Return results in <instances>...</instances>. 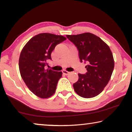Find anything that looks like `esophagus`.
<instances>
[{"mask_svg": "<svg viewBox=\"0 0 132 132\" xmlns=\"http://www.w3.org/2000/svg\"><path fill=\"white\" fill-rule=\"evenodd\" d=\"M62 73H63V74L64 75H68L69 74V72L68 71H66L65 70H62Z\"/></svg>", "mask_w": 132, "mask_h": 132, "instance_id": "1", "label": "esophagus"}]
</instances>
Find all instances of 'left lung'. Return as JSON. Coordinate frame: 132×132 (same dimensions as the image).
<instances>
[{"label":"left lung","instance_id":"left-lung-1","mask_svg":"<svg viewBox=\"0 0 132 132\" xmlns=\"http://www.w3.org/2000/svg\"><path fill=\"white\" fill-rule=\"evenodd\" d=\"M66 37L76 46L80 62L87 64L86 74L78 75L74 90L81 97H94L102 92L111 79L114 69L112 53L108 45L91 33Z\"/></svg>","mask_w":132,"mask_h":132}]
</instances>
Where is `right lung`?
Instances as JSON below:
<instances>
[{
	"label": "right lung",
	"mask_w": 132,
	"mask_h": 132,
	"mask_svg": "<svg viewBox=\"0 0 132 132\" xmlns=\"http://www.w3.org/2000/svg\"><path fill=\"white\" fill-rule=\"evenodd\" d=\"M66 38L62 35L42 33L30 39L22 50L19 70L27 86L38 97H50L55 93L62 71L45 69L51 53L57 44Z\"/></svg>",
	"instance_id": "obj_1"
}]
</instances>
